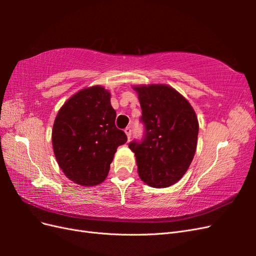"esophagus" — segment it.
<instances>
[{"label":"esophagus","mask_w":256,"mask_h":256,"mask_svg":"<svg viewBox=\"0 0 256 256\" xmlns=\"http://www.w3.org/2000/svg\"><path fill=\"white\" fill-rule=\"evenodd\" d=\"M125 134H126V136H127V138H128V140H129V138H131V128H130V127H127V128L125 129Z\"/></svg>","instance_id":"34e87169"}]
</instances>
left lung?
Wrapping results in <instances>:
<instances>
[{"instance_id": "left-lung-1", "label": "left lung", "mask_w": 256, "mask_h": 256, "mask_svg": "<svg viewBox=\"0 0 256 256\" xmlns=\"http://www.w3.org/2000/svg\"><path fill=\"white\" fill-rule=\"evenodd\" d=\"M141 104L144 136L129 143L141 180L154 188H166L187 172L194 157L198 122L188 100L164 84L134 88Z\"/></svg>"}]
</instances>
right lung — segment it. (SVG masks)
<instances>
[{
	"label": "right lung",
	"mask_w": 256,
	"mask_h": 256,
	"mask_svg": "<svg viewBox=\"0 0 256 256\" xmlns=\"http://www.w3.org/2000/svg\"><path fill=\"white\" fill-rule=\"evenodd\" d=\"M110 97L99 85L83 88L60 108L53 124L52 145L60 168L85 187L106 180L116 150L127 142L115 126Z\"/></svg>",
	"instance_id": "1"
}]
</instances>
